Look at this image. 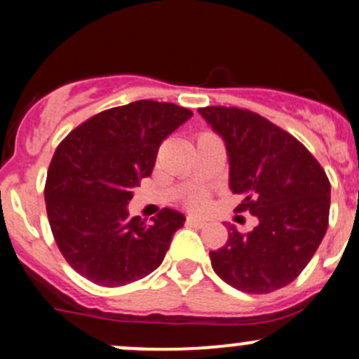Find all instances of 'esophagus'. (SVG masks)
<instances>
[{
	"label": "esophagus",
	"mask_w": 359,
	"mask_h": 359,
	"mask_svg": "<svg viewBox=\"0 0 359 359\" xmlns=\"http://www.w3.org/2000/svg\"><path fill=\"white\" fill-rule=\"evenodd\" d=\"M187 224H189V226H193V227H198V229H201V227H205L208 222H206L205 219H201V217L189 215V217H187Z\"/></svg>",
	"instance_id": "esophagus-1"
}]
</instances>
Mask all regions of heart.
I'll return each instance as SVG.
<instances>
[{"mask_svg":"<svg viewBox=\"0 0 359 359\" xmlns=\"http://www.w3.org/2000/svg\"><path fill=\"white\" fill-rule=\"evenodd\" d=\"M189 203V206H194V208H198V206H201L203 203H205V198H203V194H193V196L187 200Z\"/></svg>","mask_w":359,"mask_h":359,"instance_id":"1","label":"heart"}]
</instances>
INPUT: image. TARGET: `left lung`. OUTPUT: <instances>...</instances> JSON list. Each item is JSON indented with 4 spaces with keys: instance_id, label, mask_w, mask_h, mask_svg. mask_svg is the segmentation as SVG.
I'll return each instance as SVG.
<instances>
[{
    "instance_id": "1",
    "label": "left lung",
    "mask_w": 359,
    "mask_h": 359,
    "mask_svg": "<svg viewBox=\"0 0 359 359\" xmlns=\"http://www.w3.org/2000/svg\"><path fill=\"white\" fill-rule=\"evenodd\" d=\"M198 112L226 144L229 187L243 196L236 212L259 219L248 234L229 227L227 243L210 252L213 271L247 293L287 287L327 233V173L295 137L255 112L222 106Z\"/></svg>"
}]
</instances>
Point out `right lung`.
Returning a JSON list of instances; mask_svg holds the SVG:
<instances>
[{
    "mask_svg": "<svg viewBox=\"0 0 359 359\" xmlns=\"http://www.w3.org/2000/svg\"><path fill=\"white\" fill-rule=\"evenodd\" d=\"M193 116L186 107L137 100L102 111L60 142L45 201L69 266L100 287L142 280L165 259L186 217L163 208L153 222L130 217L132 189L149 177L163 140Z\"/></svg>",
    "mask_w": 359,
    "mask_h": 359,
    "instance_id": "obj_1",
    "label": "right lung"
}]
</instances>
